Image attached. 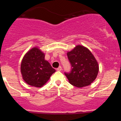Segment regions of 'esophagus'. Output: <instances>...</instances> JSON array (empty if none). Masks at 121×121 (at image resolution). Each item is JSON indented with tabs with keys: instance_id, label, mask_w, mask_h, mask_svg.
I'll use <instances>...</instances> for the list:
<instances>
[{
	"instance_id": "obj_1",
	"label": "esophagus",
	"mask_w": 121,
	"mask_h": 121,
	"mask_svg": "<svg viewBox=\"0 0 121 121\" xmlns=\"http://www.w3.org/2000/svg\"><path fill=\"white\" fill-rule=\"evenodd\" d=\"M56 70H57V71H61V70H62V67H61V66H60V67H59L58 68H57V69H56Z\"/></svg>"
}]
</instances>
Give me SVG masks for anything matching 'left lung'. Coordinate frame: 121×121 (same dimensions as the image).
I'll return each mask as SVG.
<instances>
[{
	"mask_svg": "<svg viewBox=\"0 0 121 121\" xmlns=\"http://www.w3.org/2000/svg\"><path fill=\"white\" fill-rule=\"evenodd\" d=\"M71 69L65 73L69 82L78 88L90 85L96 78L99 71L97 60L91 51L84 46L77 45L67 53Z\"/></svg>",
	"mask_w": 121,
	"mask_h": 121,
	"instance_id": "obj_1",
	"label": "left lung"
}]
</instances>
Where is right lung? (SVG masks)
<instances>
[{
  "label": "right lung",
  "instance_id": "1",
  "mask_svg": "<svg viewBox=\"0 0 121 121\" xmlns=\"http://www.w3.org/2000/svg\"><path fill=\"white\" fill-rule=\"evenodd\" d=\"M21 71L25 82L28 85L41 87L56 71L45 60V54L37 47L33 48L24 56L21 62Z\"/></svg>",
  "mask_w": 121,
  "mask_h": 121
}]
</instances>
